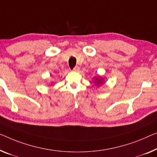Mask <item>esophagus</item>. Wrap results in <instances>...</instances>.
I'll use <instances>...</instances> for the list:
<instances>
[{
  "label": "esophagus",
  "mask_w": 157,
  "mask_h": 157,
  "mask_svg": "<svg viewBox=\"0 0 157 157\" xmlns=\"http://www.w3.org/2000/svg\"><path fill=\"white\" fill-rule=\"evenodd\" d=\"M79 67L78 66H75V67H74V68H73V71H79Z\"/></svg>",
  "instance_id": "esophagus-1"
}]
</instances>
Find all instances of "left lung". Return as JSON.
<instances>
[{"label": "left lung", "mask_w": 157, "mask_h": 157, "mask_svg": "<svg viewBox=\"0 0 157 157\" xmlns=\"http://www.w3.org/2000/svg\"><path fill=\"white\" fill-rule=\"evenodd\" d=\"M101 79H96V82H97V84L98 83H101Z\"/></svg>", "instance_id": "left-lung-1"}]
</instances>
